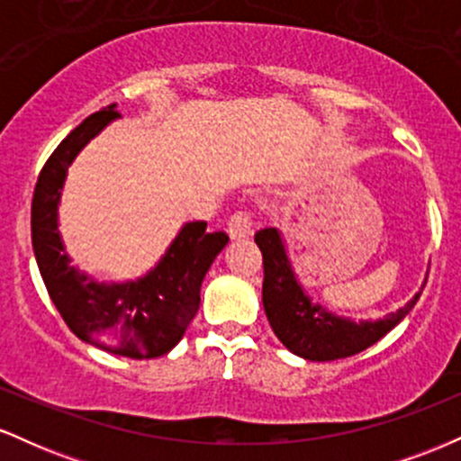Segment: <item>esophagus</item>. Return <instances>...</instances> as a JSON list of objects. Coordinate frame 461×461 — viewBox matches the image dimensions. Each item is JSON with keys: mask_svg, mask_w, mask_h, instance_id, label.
Here are the masks:
<instances>
[{"mask_svg": "<svg viewBox=\"0 0 461 461\" xmlns=\"http://www.w3.org/2000/svg\"><path fill=\"white\" fill-rule=\"evenodd\" d=\"M227 231H230L231 238H245L251 234V212L238 210V212L231 214L230 223H227Z\"/></svg>", "mask_w": 461, "mask_h": 461, "instance_id": "obj_1", "label": "esophagus"}]
</instances>
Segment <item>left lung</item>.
Wrapping results in <instances>:
<instances>
[{"mask_svg":"<svg viewBox=\"0 0 461 461\" xmlns=\"http://www.w3.org/2000/svg\"><path fill=\"white\" fill-rule=\"evenodd\" d=\"M256 242L262 251L264 264L262 303L267 319L271 322L275 336L284 342L288 351L312 362L351 357L373 347L410 314L420 297L418 293L410 303H405V308L375 322L338 319L322 310L319 303H312L308 294L303 293L290 268L282 236L275 227H264L256 231Z\"/></svg>","mask_w":461,"mask_h":461,"instance_id":"1","label":"left lung"}]
</instances>
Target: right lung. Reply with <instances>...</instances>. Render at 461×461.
Listing matches in <instances>:
<instances>
[{
  "instance_id": "right-lung-1",
  "label": "right lung",
  "mask_w": 461,
  "mask_h": 461,
  "mask_svg": "<svg viewBox=\"0 0 461 461\" xmlns=\"http://www.w3.org/2000/svg\"><path fill=\"white\" fill-rule=\"evenodd\" d=\"M116 116L114 104L86 116L45 162L32 199V247L47 293L79 340L114 356L149 359L182 340L199 310L201 282L230 236L205 231L203 221L186 223L160 264L130 284H97L68 267L56 223L67 168Z\"/></svg>"
}]
</instances>
